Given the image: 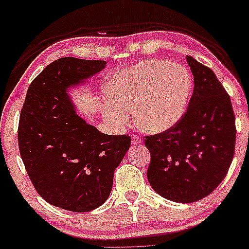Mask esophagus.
<instances>
[{"label": "esophagus", "instance_id": "obj_1", "mask_svg": "<svg viewBox=\"0 0 249 249\" xmlns=\"http://www.w3.org/2000/svg\"><path fill=\"white\" fill-rule=\"evenodd\" d=\"M142 139L138 137V136H136V135H134L131 137V142H132V145H139V144H142Z\"/></svg>", "mask_w": 249, "mask_h": 249}]
</instances>
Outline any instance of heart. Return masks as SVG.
I'll use <instances>...</instances> for the list:
<instances>
[{
    "label": "heart",
    "mask_w": 249,
    "mask_h": 249,
    "mask_svg": "<svg viewBox=\"0 0 249 249\" xmlns=\"http://www.w3.org/2000/svg\"><path fill=\"white\" fill-rule=\"evenodd\" d=\"M188 70L168 60L149 59L108 77L105 84L108 97L103 111L107 120L120 128L135 120L145 131L162 132L178 124L185 114L192 94Z\"/></svg>",
    "instance_id": "1"
}]
</instances>
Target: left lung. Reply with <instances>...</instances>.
Here are the masks:
<instances>
[{
    "label": "left lung",
    "mask_w": 249,
    "mask_h": 249,
    "mask_svg": "<svg viewBox=\"0 0 249 249\" xmlns=\"http://www.w3.org/2000/svg\"><path fill=\"white\" fill-rule=\"evenodd\" d=\"M187 62L194 90L185 114L172 128L145 139L152 188L178 203L197 202L222 182L232 162L237 132L230 96L215 73L189 55Z\"/></svg>",
    "instance_id": "8db88e82"
}]
</instances>
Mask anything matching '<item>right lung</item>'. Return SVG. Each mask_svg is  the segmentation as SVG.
Returning a JSON list of instances; mask_svg holds the SVG:
<instances>
[{
    "label": "right lung",
    "instance_id": "right-lung-1",
    "mask_svg": "<svg viewBox=\"0 0 249 249\" xmlns=\"http://www.w3.org/2000/svg\"><path fill=\"white\" fill-rule=\"evenodd\" d=\"M105 67V61L70 56L54 61L32 81L20 112V156L36 192L71 212H88L107 199L131 144L130 136L105 135L86 124L68 96L70 86Z\"/></svg>",
    "mask_w": 249,
    "mask_h": 249
}]
</instances>
